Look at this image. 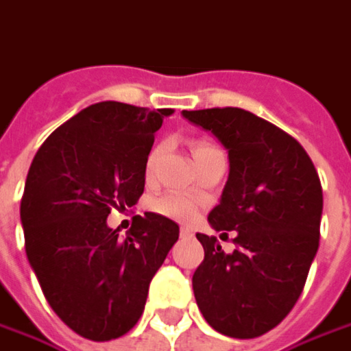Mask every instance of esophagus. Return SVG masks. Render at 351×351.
<instances>
[{
	"label": "esophagus",
	"mask_w": 351,
	"mask_h": 351,
	"mask_svg": "<svg viewBox=\"0 0 351 351\" xmlns=\"http://www.w3.org/2000/svg\"><path fill=\"white\" fill-rule=\"evenodd\" d=\"M181 237H183V239H191V237H193V231H191L189 227H181Z\"/></svg>",
	"instance_id": "1"
}]
</instances>
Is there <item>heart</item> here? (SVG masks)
Returning <instances> with one entry per match:
<instances>
[{
  "instance_id": "b5f03b06",
  "label": "heart",
  "mask_w": 351,
  "mask_h": 351,
  "mask_svg": "<svg viewBox=\"0 0 351 351\" xmlns=\"http://www.w3.org/2000/svg\"><path fill=\"white\" fill-rule=\"evenodd\" d=\"M210 149H214V147L208 143H199L195 147V156H199V154L210 151ZM160 154L162 147H156V149L149 154L147 164H145V173H147V176H151L152 171H154V166H156V162L160 158ZM152 206H154V210H156L158 214L173 217V219H191V217L197 214L195 202L187 199V197H181V195H164L160 199L154 200Z\"/></svg>"
}]
</instances>
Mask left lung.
I'll list each match as a JSON object with an SVG mask.
<instances>
[{
	"mask_svg": "<svg viewBox=\"0 0 351 351\" xmlns=\"http://www.w3.org/2000/svg\"><path fill=\"white\" fill-rule=\"evenodd\" d=\"M181 114L226 147L229 176L208 221L235 233L233 252H223L216 237L197 233L204 246V262L193 275L197 306L226 337H262L291 313L317 254V171L294 137L248 110Z\"/></svg>",
	"mask_w": 351,
	"mask_h": 351,
	"instance_id": "obj_1",
	"label": "left lung"
}]
</instances>
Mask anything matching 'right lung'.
Masks as SVG:
<instances>
[{
	"label": "right lung",
	"instance_id": "add662e5",
	"mask_svg": "<svg viewBox=\"0 0 351 351\" xmlns=\"http://www.w3.org/2000/svg\"><path fill=\"white\" fill-rule=\"evenodd\" d=\"M171 108L103 101L57 128L36 152L21 200L26 256L53 311L80 337L125 335L145 309L149 285L180 226L160 214L132 229L106 226L110 210L137 204L145 164Z\"/></svg>",
	"mask_w": 351,
	"mask_h": 351
}]
</instances>
